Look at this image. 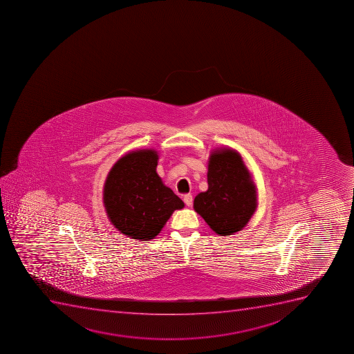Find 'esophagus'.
<instances>
[{
    "mask_svg": "<svg viewBox=\"0 0 354 354\" xmlns=\"http://www.w3.org/2000/svg\"><path fill=\"white\" fill-rule=\"evenodd\" d=\"M183 201H185L187 207H192V204H193V196H192L190 194H187V195L183 196Z\"/></svg>",
    "mask_w": 354,
    "mask_h": 354,
    "instance_id": "1",
    "label": "esophagus"
}]
</instances>
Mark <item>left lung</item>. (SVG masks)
Here are the masks:
<instances>
[{
    "mask_svg": "<svg viewBox=\"0 0 354 354\" xmlns=\"http://www.w3.org/2000/svg\"><path fill=\"white\" fill-rule=\"evenodd\" d=\"M207 190L194 198V210L221 236L247 226L259 207L257 187L239 151L216 147L207 159Z\"/></svg>",
    "mask_w": 354,
    "mask_h": 354,
    "instance_id": "8db88e82",
    "label": "left lung"
}]
</instances>
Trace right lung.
Masks as SVG:
<instances>
[{
    "label": "right lung",
    "mask_w": 354,
    "mask_h": 354,
    "mask_svg": "<svg viewBox=\"0 0 354 354\" xmlns=\"http://www.w3.org/2000/svg\"><path fill=\"white\" fill-rule=\"evenodd\" d=\"M156 149L129 151L116 160L106 176L102 203L111 224L137 241L156 238L175 210L185 203L157 173Z\"/></svg>",
    "instance_id": "right-lung-1"
}]
</instances>
